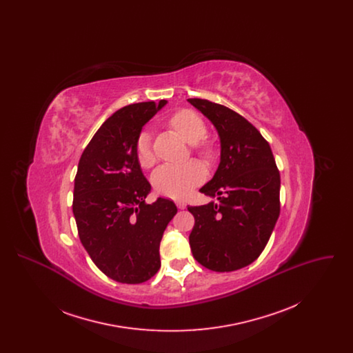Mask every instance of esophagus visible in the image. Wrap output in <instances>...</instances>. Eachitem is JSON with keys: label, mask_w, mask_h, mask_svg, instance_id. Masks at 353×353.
Masks as SVG:
<instances>
[{"label": "esophagus", "mask_w": 353, "mask_h": 353, "mask_svg": "<svg viewBox=\"0 0 353 353\" xmlns=\"http://www.w3.org/2000/svg\"><path fill=\"white\" fill-rule=\"evenodd\" d=\"M176 205H177L179 209H185V208H186V203H185L184 201H180V200L176 201Z\"/></svg>", "instance_id": "34e87169"}]
</instances>
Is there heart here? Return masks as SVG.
I'll list each match as a JSON object with an SVG mask.
<instances>
[{"label":"heart","instance_id":"heart-1","mask_svg":"<svg viewBox=\"0 0 353 353\" xmlns=\"http://www.w3.org/2000/svg\"><path fill=\"white\" fill-rule=\"evenodd\" d=\"M170 127L184 139L186 143L193 145L194 153L202 160H212L216 153L213 141L206 139V124L192 110H180L169 118ZM134 154L139 164L143 168H150L156 156L152 148L151 134L147 131L139 134L134 144ZM206 172L200 163L190 161L184 165L165 164L156 169L152 174V184L154 189L170 199H184L193 188L201 184L205 180Z\"/></svg>","mask_w":353,"mask_h":353}]
</instances>
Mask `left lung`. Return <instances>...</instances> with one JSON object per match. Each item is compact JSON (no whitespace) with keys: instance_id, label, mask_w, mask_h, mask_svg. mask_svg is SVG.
<instances>
[{"instance_id":"1","label":"left lung","mask_w":353,"mask_h":353,"mask_svg":"<svg viewBox=\"0 0 353 353\" xmlns=\"http://www.w3.org/2000/svg\"><path fill=\"white\" fill-rule=\"evenodd\" d=\"M219 134L221 161L200 192L219 202L188 206L194 217L189 243L203 268L228 272L254 262L269 242L281 212V176L270 144L233 110L206 99H188Z\"/></svg>"}]
</instances>
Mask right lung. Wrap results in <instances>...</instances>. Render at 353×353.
Instances as JSON below:
<instances>
[{
    "mask_svg": "<svg viewBox=\"0 0 353 353\" xmlns=\"http://www.w3.org/2000/svg\"><path fill=\"white\" fill-rule=\"evenodd\" d=\"M167 101L125 105L107 119L81 156L72 213L97 268L119 283H143L160 269V242L174 202L145 203L151 184L134 154L143 125Z\"/></svg>",
    "mask_w": 353,
    "mask_h": 353,
    "instance_id": "obj_1",
    "label": "right lung"
}]
</instances>
